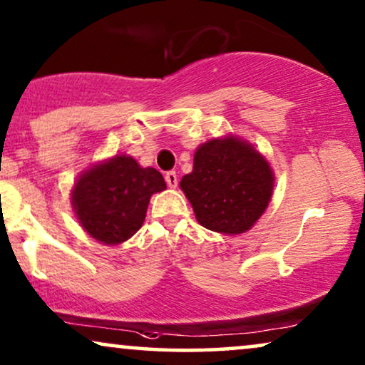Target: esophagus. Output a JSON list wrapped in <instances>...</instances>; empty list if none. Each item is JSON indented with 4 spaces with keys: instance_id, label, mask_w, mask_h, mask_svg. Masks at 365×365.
I'll list each match as a JSON object with an SVG mask.
<instances>
[{
    "instance_id": "1",
    "label": "esophagus",
    "mask_w": 365,
    "mask_h": 365,
    "mask_svg": "<svg viewBox=\"0 0 365 365\" xmlns=\"http://www.w3.org/2000/svg\"><path fill=\"white\" fill-rule=\"evenodd\" d=\"M165 182H167V185H168L170 188H177V185H178L177 173H175V172H168L167 175H165Z\"/></svg>"
}]
</instances>
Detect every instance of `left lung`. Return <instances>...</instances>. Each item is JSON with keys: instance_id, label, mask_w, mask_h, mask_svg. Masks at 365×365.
<instances>
[{"instance_id": "8db88e82", "label": "left lung", "mask_w": 365, "mask_h": 365, "mask_svg": "<svg viewBox=\"0 0 365 365\" xmlns=\"http://www.w3.org/2000/svg\"><path fill=\"white\" fill-rule=\"evenodd\" d=\"M274 172L254 145L235 135L202 143L193 170L180 188L192 203L197 222L208 230L240 235L249 232L269 207Z\"/></svg>"}]
</instances>
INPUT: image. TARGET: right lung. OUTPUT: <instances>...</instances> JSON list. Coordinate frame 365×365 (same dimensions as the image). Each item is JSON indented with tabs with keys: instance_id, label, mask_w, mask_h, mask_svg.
I'll return each instance as SVG.
<instances>
[{
	"instance_id": "1",
	"label": "right lung",
	"mask_w": 365,
	"mask_h": 365,
	"mask_svg": "<svg viewBox=\"0 0 365 365\" xmlns=\"http://www.w3.org/2000/svg\"><path fill=\"white\" fill-rule=\"evenodd\" d=\"M167 183L158 170L143 168L130 155H115L85 170L71 188L73 212L91 239L120 245L143 225L153 193Z\"/></svg>"
}]
</instances>
